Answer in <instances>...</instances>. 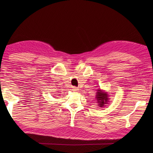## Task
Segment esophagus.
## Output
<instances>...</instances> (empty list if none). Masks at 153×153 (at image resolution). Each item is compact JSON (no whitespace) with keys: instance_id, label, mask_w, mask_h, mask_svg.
Returning <instances> with one entry per match:
<instances>
[{"instance_id":"34e87169","label":"esophagus","mask_w":153,"mask_h":153,"mask_svg":"<svg viewBox=\"0 0 153 153\" xmlns=\"http://www.w3.org/2000/svg\"><path fill=\"white\" fill-rule=\"evenodd\" d=\"M72 90H73V91H74V92H76L77 91H78V88H77V87H73Z\"/></svg>"}]
</instances>
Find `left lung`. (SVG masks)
<instances>
[{"mask_svg": "<svg viewBox=\"0 0 153 153\" xmlns=\"http://www.w3.org/2000/svg\"><path fill=\"white\" fill-rule=\"evenodd\" d=\"M97 91L98 92H97L96 96L97 103H98V105H99L98 106H100V107H103L108 102V95L106 92H103L101 89H98Z\"/></svg>", "mask_w": 153, "mask_h": 153, "instance_id": "1", "label": "left lung"}]
</instances>
